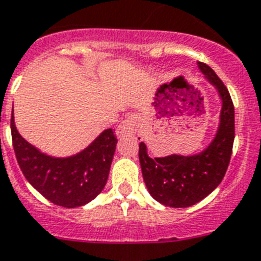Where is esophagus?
Listing matches in <instances>:
<instances>
[{
  "label": "esophagus",
  "instance_id": "34e87169",
  "mask_svg": "<svg viewBox=\"0 0 261 261\" xmlns=\"http://www.w3.org/2000/svg\"><path fill=\"white\" fill-rule=\"evenodd\" d=\"M142 118L137 114H131L117 128V137H139L142 134Z\"/></svg>",
  "mask_w": 261,
  "mask_h": 261
}]
</instances>
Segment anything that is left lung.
<instances>
[{
	"label": "left lung",
	"mask_w": 261,
	"mask_h": 261,
	"mask_svg": "<svg viewBox=\"0 0 261 261\" xmlns=\"http://www.w3.org/2000/svg\"><path fill=\"white\" fill-rule=\"evenodd\" d=\"M198 66L222 99L220 122L208 147L188 156L172 154L150 158L146 144L139 143V162L148 192L156 201L174 208L196 204L220 185L228 168L235 139V109L228 90L208 65L198 62Z\"/></svg>",
	"instance_id": "1"
}]
</instances>
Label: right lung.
<instances>
[{"instance_id":"obj_1","label":"right lung","mask_w":261,"mask_h":261,"mask_svg":"<svg viewBox=\"0 0 261 261\" xmlns=\"http://www.w3.org/2000/svg\"><path fill=\"white\" fill-rule=\"evenodd\" d=\"M10 128L21 171L47 200L74 208L87 204L102 192L118 142L113 128L105 130L85 150L67 158L49 156L26 142L15 128L13 114Z\"/></svg>"}]
</instances>
